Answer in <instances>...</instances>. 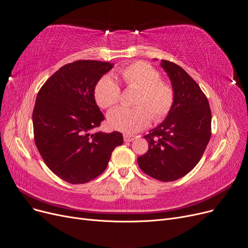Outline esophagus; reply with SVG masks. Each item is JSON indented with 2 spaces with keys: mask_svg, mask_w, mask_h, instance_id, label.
<instances>
[{
  "mask_svg": "<svg viewBox=\"0 0 248 248\" xmlns=\"http://www.w3.org/2000/svg\"><path fill=\"white\" fill-rule=\"evenodd\" d=\"M124 142H132L135 140V137L131 135H124Z\"/></svg>",
  "mask_w": 248,
  "mask_h": 248,
  "instance_id": "1",
  "label": "esophagus"
}]
</instances>
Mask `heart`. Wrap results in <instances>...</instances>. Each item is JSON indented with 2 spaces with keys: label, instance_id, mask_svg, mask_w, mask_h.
<instances>
[{
  "label": "heart",
  "instance_id": "obj_1",
  "mask_svg": "<svg viewBox=\"0 0 248 248\" xmlns=\"http://www.w3.org/2000/svg\"><path fill=\"white\" fill-rule=\"evenodd\" d=\"M125 88L138 89L134 108L117 107L107 115L112 129L125 134H135L150 124L166 118L172 108L175 93L168 81L160 79L158 70L145 61H137L116 73ZM95 100L99 107L110 108L121 99V89L108 77L101 78L95 87Z\"/></svg>",
  "mask_w": 248,
  "mask_h": 248
}]
</instances>
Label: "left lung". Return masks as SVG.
<instances>
[{
	"label": "left lung",
	"instance_id": "left-lung-1",
	"mask_svg": "<svg viewBox=\"0 0 248 248\" xmlns=\"http://www.w3.org/2000/svg\"><path fill=\"white\" fill-rule=\"evenodd\" d=\"M175 93L166 119L144 138L148 151L138 157L140 169L161 182L186 176L202 157L212 136V111L197 82L178 64L161 60Z\"/></svg>",
	"mask_w": 248,
	"mask_h": 248
}]
</instances>
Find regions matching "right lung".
<instances>
[{"mask_svg":"<svg viewBox=\"0 0 248 248\" xmlns=\"http://www.w3.org/2000/svg\"><path fill=\"white\" fill-rule=\"evenodd\" d=\"M112 67L96 60L68 63L36 96L32 112L36 148L55 175L70 184H84L101 175L114 148L124 143L119 132L90 133L104 121L95 87Z\"/></svg>","mask_w":248,"mask_h":248,"instance_id":"obj_1","label":"right lung"}]
</instances>
